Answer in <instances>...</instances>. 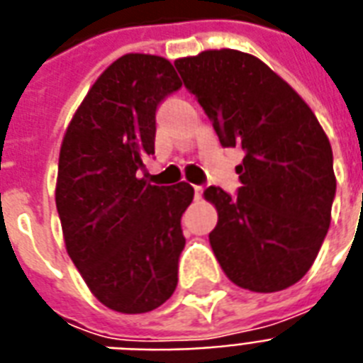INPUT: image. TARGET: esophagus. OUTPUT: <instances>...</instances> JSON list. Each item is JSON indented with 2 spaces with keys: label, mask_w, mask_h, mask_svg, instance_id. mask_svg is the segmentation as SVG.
Listing matches in <instances>:
<instances>
[{
  "label": "esophagus",
  "mask_w": 363,
  "mask_h": 363,
  "mask_svg": "<svg viewBox=\"0 0 363 363\" xmlns=\"http://www.w3.org/2000/svg\"><path fill=\"white\" fill-rule=\"evenodd\" d=\"M202 191H204V187H202V185H195V199H201Z\"/></svg>",
  "instance_id": "1"
}]
</instances>
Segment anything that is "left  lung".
Masks as SVG:
<instances>
[{
	"mask_svg": "<svg viewBox=\"0 0 363 363\" xmlns=\"http://www.w3.org/2000/svg\"><path fill=\"white\" fill-rule=\"evenodd\" d=\"M223 147H242L238 195L210 185V246L227 278L272 294L313 267L331 221L333 153L305 100L259 58L235 49L174 62Z\"/></svg>",
	"mask_w": 363,
	"mask_h": 363,
	"instance_id": "1",
	"label": "left lung"
}]
</instances>
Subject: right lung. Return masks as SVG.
<instances>
[{
  "instance_id": "obj_1",
  "label": "right lung",
  "mask_w": 363,
  "mask_h": 363,
  "mask_svg": "<svg viewBox=\"0 0 363 363\" xmlns=\"http://www.w3.org/2000/svg\"><path fill=\"white\" fill-rule=\"evenodd\" d=\"M182 86L167 58H117L86 92L62 140L56 210L67 255L98 301L123 314L161 307L178 286L189 184L140 178L155 153V111Z\"/></svg>"
}]
</instances>
